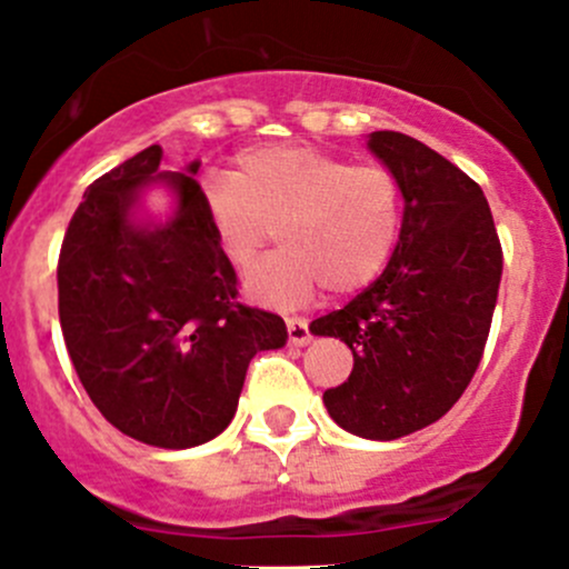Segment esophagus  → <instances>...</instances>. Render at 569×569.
<instances>
[{
  "label": "esophagus",
  "mask_w": 569,
  "mask_h": 569,
  "mask_svg": "<svg viewBox=\"0 0 569 569\" xmlns=\"http://www.w3.org/2000/svg\"><path fill=\"white\" fill-rule=\"evenodd\" d=\"M286 330H289L291 347H306L311 341V327L306 319H286Z\"/></svg>",
  "instance_id": "1"
}]
</instances>
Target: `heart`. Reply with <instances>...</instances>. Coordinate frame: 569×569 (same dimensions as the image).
<instances>
[{
	"mask_svg": "<svg viewBox=\"0 0 569 569\" xmlns=\"http://www.w3.org/2000/svg\"><path fill=\"white\" fill-rule=\"evenodd\" d=\"M217 250L248 267L272 239L283 248L258 261L244 289L263 306H302L327 286L355 295L386 272L401 237L405 194L382 164H349L317 146H256L228 176L200 187Z\"/></svg>",
	"mask_w": 569,
	"mask_h": 569,
	"instance_id": "1",
	"label": "heart"
}]
</instances>
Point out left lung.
Returning a JSON list of instances; mask_svg holds the SVG:
<instances>
[{
	"mask_svg": "<svg viewBox=\"0 0 569 569\" xmlns=\"http://www.w3.org/2000/svg\"><path fill=\"white\" fill-rule=\"evenodd\" d=\"M369 148L401 183L399 244L386 272L311 332L341 338L355 358L347 382L325 391L332 421L396 440L443 418L473 380L503 252L485 192L457 164L399 131H371Z\"/></svg>",
	"mask_w": 569,
	"mask_h": 569,
	"instance_id": "obj_1",
	"label": "left lung"
}]
</instances>
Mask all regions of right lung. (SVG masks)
Segmentation results:
<instances>
[{
    "mask_svg": "<svg viewBox=\"0 0 569 569\" xmlns=\"http://www.w3.org/2000/svg\"><path fill=\"white\" fill-rule=\"evenodd\" d=\"M151 146L96 178L57 261L60 327L101 416L159 449H192L231 423L252 355L289 338L278 313L237 300V272L200 206V162L159 173ZM174 189L164 223H137L142 188Z\"/></svg>",
    "mask_w": 569,
    "mask_h": 569,
    "instance_id": "obj_1",
    "label": "right lung"
}]
</instances>
